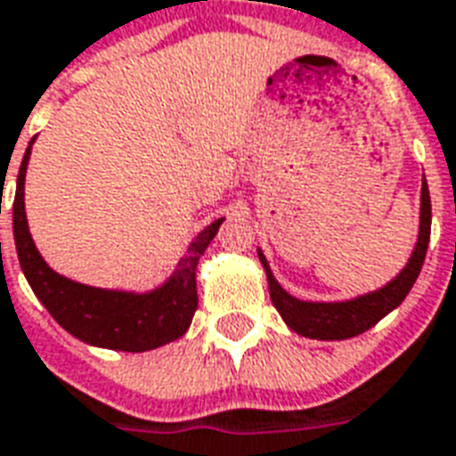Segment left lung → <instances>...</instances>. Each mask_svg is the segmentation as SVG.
Instances as JSON below:
<instances>
[{
    "instance_id": "left-lung-1",
    "label": "left lung",
    "mask_w": 456,
    "mask_h": 456,
    "mask_svg": "<svg viewBox=\"0 0 456 456\" xmlns=\"http://www.w3.org/2000/svg\"><path fill=\"white\" fill-rule=\"evenodd\" d=\"M430 193H428L426 176H423V191H420V234H418V244L413 248L411 261L406 263V268L391 280L389 285H384L377 292L357 297V299H348V302H302L288 295L285 289L280 288L278 280L273 278L271 265L265 261V256L258 251L265 275H268V288H271L273 306L278 309L280 316L285 319L292 331L306 338L319 340H346L353 336L365 333L367 329H372L374 323L382 322L384 316L396 309V306L406 299V295L413 288L418 273L423 268L426 261L428 241H430Z\"/></svg>"
}]
</instances>
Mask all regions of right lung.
Returning a JSON list of instances; mask_svg holds the SVG:
<instances>
[{"label": "right lung", "mask_w": 456, "mask_h": 456, "mask_svg": "<svg viewBox=\"0 0 456 456\" xmlns=\"http://www.w3.org/2000/svg\"><path fill=\"white\" fill-rule=\"evenodd\" d=\"M30 157V144L23 154L16 195H13V241L21 271L38 297L43 306L53 314L65 331L74 338L99 346V348L142 353L159 348L164 343L181 338L193 322L198 309V289H195V268L205 248L217 234L222 219H215L210 227L202 229L188 248L178 271L168 278L164 288L150 295H130L113 289L89 288L74 280L57 275L48 263L43 261L33 244L23 210V178Z\"/></svg>", "instance_id": "1"}]
</instances>
